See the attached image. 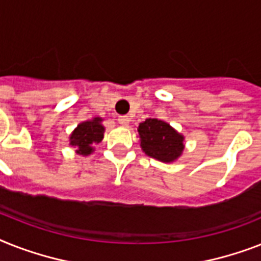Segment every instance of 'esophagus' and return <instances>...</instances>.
Segmentation results:
<instances>
[{
    "label": "esophagus",
    "instance_id": "34e87169",
    "mask_svg": "<svg viewBox=\"0 0 261 261\" xmlns=\"http://www.w3.org/2000/svg\"><path fill=\"white\" fill-rule=\"evenodd\" d=\"M128 122H130L128 116H119V118H118V123L122 124V126H126V124H128Z\"/></svg>",
    "mask_w": 261,
    "mask_h": 261
}]
</instances>
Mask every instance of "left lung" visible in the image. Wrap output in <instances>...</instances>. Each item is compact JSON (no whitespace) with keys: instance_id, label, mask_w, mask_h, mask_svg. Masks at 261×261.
I'll return each mask as SVG.
<instances>
[{"instance_id":"8db88e82","label":"left lung","mask_w":261,"mask_h":261,"mask_svg":"<svg viewBox=\"0 0 261 261\" xmlns=\"http://www.w3.org/2000/svg\"><path fill=\"white\" fill-rule=\"evenodd\" d=\"M143 151L151 158L162 162H171L181 155L184 137L166 122L146 119L138 128Z\"/></svg>"}]
</instances>
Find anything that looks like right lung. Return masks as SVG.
<instances>
[{
  "label": "right lung",
  "instance_id": "obj_1",
  "mask_svg": "<svg viewBox=\"0 0 261 261\" xmlns=\"http://www.w3.org/2000/svg\"><path fill=\"white\" fill-rule=\"evenodd\" d=\"M105 127L101 126L100 118L83 122L76 127L71 135V145L76 146L77 154L88 155L92 152V146L103 139Z\"/></svg>",
  "mask_w": 261,
  "mask_h": 261
}]
</instances>
